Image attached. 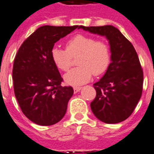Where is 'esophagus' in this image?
Returning <instances> with one entry per match:
<instances>
[{"instance_id":"esophagus-1","label":"esophagus","mask_w":154,"mask_h":154,"mask_svg":"<svg viewBox=\"0 0 154 154\" xmlns=\"http://www.w3.org/2000/svg\"><path fill=\"white\" fill-rule=\"evenodd\" d=\"M81 89V87H80V86H74V87H73V91H74V93H77V92H78Z\"/></svg>"}]
</instances>
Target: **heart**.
<instances>
[{
  "mask_svg": "<svg viewBox=\"0 0 154 154\" xmlns=\"http://www.w3.org/2000/svg\"><path fill=\"white\" fill-rule=\"evenodd\" d=\"M66 48L53 47L51 55L57 68L66 72L72 66V57L80 54L77 60L79 67L65 75V81L68 85H78L86 83L93 74L98 76L106 72L111 63L109 45L105 41L96 40L92 36L76 35L66 42Z\"/></svg>",
  "mask_w": 154,
  "mask_h": 154,
  "instance_id": "1",
  "label": "heart"
}]
</instances>
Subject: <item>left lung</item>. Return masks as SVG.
<instances>
[{
    "instance_id": "obj_1",
    "label": "left lung",
    "mask_w": 154,
    "mask_h": 154,
    "mask_svg": "<svg viewBox=\"0 0 154 154\" xmlns=\"http://www.w3.org/2000/svg\"><path fill=\"white\" fill-rule=\"evenodd\" d=\"M79 28L105 36L112 53V62L105 74L93 85L97 96L90 104L91 109L105 123L124 121L134 112L142 93L143 71L135 49L112 25Z\"/></svg>"
}]
</instances>
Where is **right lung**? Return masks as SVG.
Masks as SVG:
<instances>
[{"mask_svg":"<svg viewBox=\"0 0 154 154\" xmlns=\"http://www.w3.org/2000/svg\"><path fill=\"white\" fill-rule=\"evenodd\" d=\"M77 27H38L17 51L12 69L15 96L24 116L36 124H55L66 114L73 89L61 85L63 79L51 52L56 42Z\"/></svg>","mask_w":154,"mask_h":154,"instance_id":"1","label":"right lung"}]
</instances>
